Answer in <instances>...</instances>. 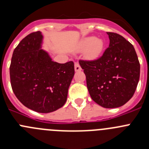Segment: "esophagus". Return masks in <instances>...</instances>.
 Wrapping results in <instances>:
<instances>
[{
  "mask_svg": "<svg viewBox=\"0 0 149 149\" xmlns=\"http://www.w3.org/2000/svg\"><path fill=\"white\" fill-rule=\"evenodd\" d=\"M81 70V66L79 65V63H76L75 64V71L76 72H79Z\"/></svg>",
  "mask_w": 149,
  "mask_h": 149,
  "instance_id": "34e87169",
  "label": "esophagus"
}]
</instances>
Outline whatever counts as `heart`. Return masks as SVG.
<instances>
[{
  "label": "heart",
  "instance_id": "obj_1",
  "mask_svg": "<svg viewBox=\"0 0 149 149\" xmlns=\"http://www.w3.org/2000/svg\"><path fill=\"white\" fill-rule=\"evenodd\" d=\"M81 50H87V55L90 59H95L99 56L104 48V42L101 39L90 36L82 39L79 43Z\"/></svg>",
  "mask_w": 149,
  "mask_h": 149
}]
</instances>
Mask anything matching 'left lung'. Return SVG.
<instances>
[{"mask_svg":"<svg viewBox=\"0 0 149 149\" xmlns=\"http://www.w3.org/2000/svg\"><path fill=\"white\" fill-rule=\"evenodd\" d=\"M109 48L94 61H79L92 99L104 108L120 107L131 99L140 79L134 46L121 35L107 32Z\"/></svg>","mask_w":149,"mask_h":149,"instance_id":"obj_1","label":"left lung"}]
</instances>
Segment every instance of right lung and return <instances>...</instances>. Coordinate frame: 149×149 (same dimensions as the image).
I'll return each instance as SVG.
<instances>
[{"instance_id": "1", "label": "right lung", "mask_w": 149, "mask_h": 149, "mask_svg": "<svg viewBox=\"0 0 149 149\" xmlns=\"http://www.w3.org/2000/svg\"><path fill=\"white\" fill-rule=\"evenodd\" d=\"M42 41L41 31L23 38L14 50L9 72L17 99L31 110L48 113L66 102L74 76V63L52 61L49 54L42 49Z\"/></svg>"}]
</instances>
